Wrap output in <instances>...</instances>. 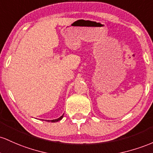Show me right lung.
I'll return each instance as SVG.
<instances>
[{
  "mask_svg": "<svg viewBox=\"0 0 153 153\" xmlns=\"http://www.w3.org/2000/svg\"><path fill=\"white\" fill-rule=\"evenodd\" d=\"M63 117V115H62V116H61V117H60V118H57V119H54V120H48L47 121H48V122H57V121H60V120L62 119Z\"/></svg>",
  "mask_w": 153,
  "mask_h": 153,
  "instance_id": "obj_1",
  "label": "right lung"
}]
</instances>
